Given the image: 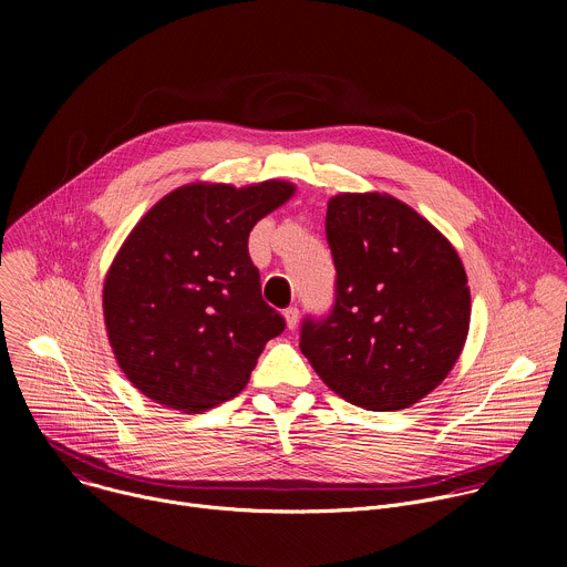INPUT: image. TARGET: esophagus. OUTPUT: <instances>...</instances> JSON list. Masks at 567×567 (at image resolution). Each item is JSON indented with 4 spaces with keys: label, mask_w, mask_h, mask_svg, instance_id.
<instances>
[{
    "label": "esophagus",
    "mask_w": 567,
    "mask_h": 567,
    "mask_svg": "<svg viewBox=\"0 0 567 567\" xmlns=\"http://www.w3.org/2000/svg\"><path fill=\"white\" fill-rule=\"evenodd\" d=\"M298 318H300V311H298L296 305H291V307L285 309V320H287V328H289V330H296V328H298Z\"/></svg>",
    "instance_id": "1"
}]
</instances>
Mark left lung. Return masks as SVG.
<instances>
[{
	"instance_id": "obj_1",
	"label": "left lung",
	"mask_w": 567,
	"mask_h": 567,
	"mask_svg": "<svg viewBox=\"0 0 567 567\" xmlns=\"http://www.w3.org/2000/svg\"><path fill=\"white\" fill-rule=\"evenodd\" d=\"M334 307L307 316L300 352L365 411H401L455 365L471 320L466 274L451 241L417 210L381 193L330 199Z\"/></svg>"
}]
</instances>
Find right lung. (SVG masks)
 Wrapping results in <instances>:
<instances>
[{"mask_svg":"<svg viewBox=\"0 0 567 567\" xmlns=\"http://www.w3.org/2000/svg\"><path fill=\"white\" fill-rule=\"evenodd\" d=\"M289 182L188 184L132 228L103 287L114 357L145 396L202 413L247 385L285 318L262 300L249 233Z\"/></svg>","mask_w":567,"mask_h":567,"instance_id":"obj_1","label":"right lung"}]
</instances>
